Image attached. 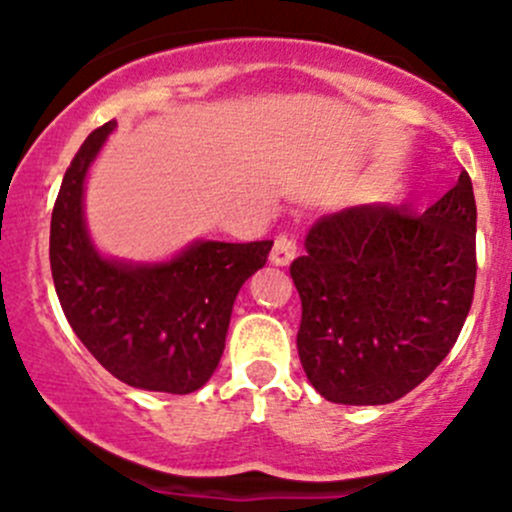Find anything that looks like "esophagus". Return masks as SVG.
Segmentation results:
<instances>
[{
    "instance_id": "esophagus-1",
    "label": "esophagus",
    "mask_w": 512,
    "mask_h": 512,
    "mask_svg": "<svg viewBox=\"0 0 512 512\" xmlns=\"http://www.w3.org/2000/svg\"><path fill=\"white\" fill-rule=\"evenodd\" d=\"M293 258H296V241H293L291 236H278L271 251L273 266H288Z\"/></svg>"
}]
</instances>
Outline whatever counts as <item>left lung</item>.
I'll use <instances>...</instances> for the list:
<instances>
[{
	"mask_svg": "<svg viewBox=\"0 0 512 512\" xmlns=\"http://www.w3.org/2000/svg\"><path fill=\"white\" fill-rule=\"evenodd\" d=\"M470 176L423 216L368 204L321 216L291 263L301 296L298 356L311 386L343 406L411 393L450 353L475 288Z\"/></svg>",
	"mask_w": 512,
	"mask_h": 512,
	"instance_id": "obj_1",
	"label": "left lung"
}]
</instances>
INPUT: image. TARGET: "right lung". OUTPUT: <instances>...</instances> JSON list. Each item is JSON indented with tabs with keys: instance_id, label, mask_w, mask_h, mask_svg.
Here are the masks:
<instances>
[{
	"instance_id": "obj_1",
	"label": "right lung",
	"mask_w": 512,
	"mask_h": 512,
	"mask_svg": "<svg viewBox=\"0 0 512 512\" xmlns=\"http://www.w3.org/2000/svg\"><path fill=\"white\" fill-rule=\"evenodd\" d=\"M109 121L74 156L52 211L49 261L69 326L86 351L126 386L194 393L214 376L241 286L263 268L273 241L196 239L164 261H131L96 249L84 214L86 176Z\"/></svg>"
}]
</instances>
